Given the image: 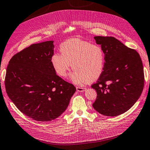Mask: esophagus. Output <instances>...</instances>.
Instances as JSON below:
<instances>
[{
	"instance_id": "1",
	"label": "esophagus",
	"mask_w": 150,
	"mask_h": 150,
	"mask_svg": "<svg viewBox=\"0 0 150 150\" xmlns=\"http://www.w3.org/2000/svg\"><path fill=\"white\" fill-rule=\"evenodd\" d=\"M76 90H77V91H79V92H81V93H82V92H83V91H86V88H82V87H76Z\"/></svg>"
}]
</instances>
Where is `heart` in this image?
Returning <instances> with one entry per match:
<instances>
[{"label": "heart", "instance_id": "heart-1", "mask_svg": "<svg viewBox=\"0 0 150 150\" xmlns=\"http://www.w3.org/2000/svg\"><path fill=\"white\" fill-rule=\"evenodd\" d=\"M61 54L52 55L50 62L55 74L65 77L72 67L71 81L76 84L93 82L102 74L105 64V54L99 45L79 38H72L62 43L59 47Z\"/></svg>", "mask_w": 150, "mask_h": 150}]
</instances>
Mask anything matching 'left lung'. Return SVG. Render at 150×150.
Segmentation results:
<instances>
[{
  "mask_svg": "<svg viewBox=\"0 0 150 150\" xmlns=\"http://www.w3.org/2000/svg\"><path fill=\"white\" fill-rule=\"evenodd\" d=\"M105 54L102 74L92 88L97 97L93 107L107 116L127 112L140 97L144 88V70L140 55L114 37H94Z\"/></svg>",
  "mask_w": 150,
  "mask_h": 150,
  "instance_id": "left-lung-1",
  "label": "left lung"
}]
</instances>
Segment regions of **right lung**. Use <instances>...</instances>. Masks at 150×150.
<instances>
[{
  "instance_id": "right-lung-1",
  "label": "right lung",
  "mask_w": 150,
  "mask_h": 150,
  "mask_svg": "<svg viewBox=\"0 0 150 150\" xmlns=\"http://www.w3.org/2000/svg\"><path fill=\"white\" fill-rule=\"evenodd\" d=\"M54 48L53 41L31 45L13 55L6 70L9 98L23 114L42 122L60 116L76 91L52 68Z\"/></svg>"
}]
</instances>
